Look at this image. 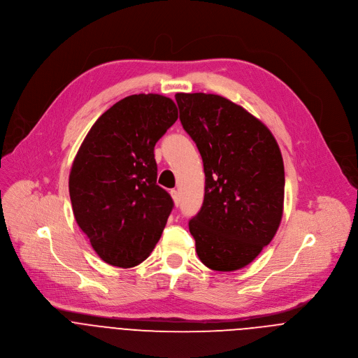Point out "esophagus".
<instances>
[{"instance_id": "esophagus-1", "label": "esophagus", "mask_w": 358, "mask_h": 358, "mask_svg": "<svg viewBox=\"0 0 358 358\" xmlns=\"http://www.w3.org/2000/svg\"><path fill=\"white\" fill-rule=\"evenodd\" d=\"M170 195H171V198H173L174 203H176V205H178V203H180V195H178V191H177V189H171V191H170Z\"/></svg>"}]
</instances>
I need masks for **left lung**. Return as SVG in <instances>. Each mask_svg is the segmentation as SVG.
I'll use <instances>...</instances> for the list:
<instances>
[{"label":"left lung","mask_w":358,"mask_h":358,"mask_svg":"<svg viewBox=\"0 0 358 358\" xmlns=\"http://www.w3.org/2000/svg\"><path fill=\"white\" fill-rule=\"evenodd\" d=\"M176 100L205 171L203 203L189 220L196 254L212 271H238L272 241L282 222L279 145L265 124L226 97L177 93Z\"/></svg>","instance_id":"1"}]
</instances>
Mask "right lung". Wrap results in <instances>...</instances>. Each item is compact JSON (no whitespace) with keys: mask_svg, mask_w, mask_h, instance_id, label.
I'll use <instances>...</instances> for the list:
<instances>
[{"mask_svg":"<svg viewBox=\"0 0 358 358\" xmlns=\"http://www.w3.org/2000/svg\"><path fill=\"white\" fill-rule=\"evenodd\" d=\"M177 118V107L166 96H128L97 118L73 159V216L108 265H139L162 237L174 203L156 184L153 150Z\"/></svg>","mask_w":358,"mask_h":358,"instance_id":"obj_1","label":"right lung"}]
</instances>
